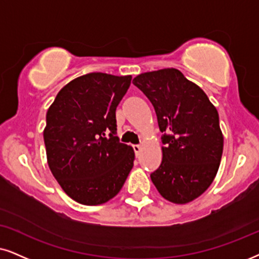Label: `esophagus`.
I'll return each instance as SVG.
<instances>
[{
  "label": "esophagus",
  "instance_id": "34e87169",
  "mask_svg": "<svg viewBox=\"0 0 259 259\" xmlns=\"http://www.w3.org/2000/svg\"><path fill=\"white\" fill-rule=\"evenodd\" d=\"M133 148H134V152H135L136 155H140L141 150H142V147H141L140 145H134Z\"/></svg>",
  "mask_w": 259,
  "mask_h": 259
}]
</instances>
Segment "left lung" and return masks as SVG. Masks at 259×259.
<instances>
[{"mask_svg":"<svg viewBox=\"0 0 259 259\" xmlns=\"http://www.w3.org/2000/svg\"><path fill=\"white\" fill-rule=\"evenodd\" d=\"M133 83L153 104L163 133L162 161L150 175L153 184L176 204L194 201L210 186L220 166L224 135L217 107L175 68L140 74Z\"/></svg>","mask_w":259,"mask_h":259,"instance_id":"1","label":"left lung"}]
</instances>
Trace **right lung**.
<instances>
[{"label": "right lung", "instance_id": "1", "mask_svg": "<svg viewBox=\"0 0 259 259\" xmlns=\"http://www.w3.org/2000/svg\"><path fill=\"white\" fill-rule=\"evenodd\" d=\"M130 83L132 75H82L65 84L49 107V167L65 194L81 204L110 201L132 171L135 153L119 142L116 124V109Z\"/></svg>", "mask_w": 259, "mask_h": 259}]
</instances>
